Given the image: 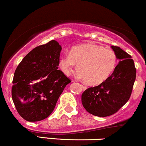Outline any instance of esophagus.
Segmentation results:
<instances>
[{
  "label": "esophagus",
  "instance_id": "esophagus-1",
  "mask_svg": "<svg viewBox=\"0 0 146 146\" xmlns=\"http://www.w3.org/2000/svg\"><path fill=\"white\" fill-rule=\"evenodd\" d=\"M81 86H82V88L84 90H85L87 88V87L86 86H84V85H81Z\"/></svg>",
  "mask_w": 146,
  "mask_h": 146
}]
</instances>
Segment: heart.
<instances>
[{"label": "heart", "instance_id": "obj_1", "mask_svg": "<svg viewBox=\"0 0 146 146\" xmlns=\"http://www.w3.org/2000/svg\"><path fill=\"white\" fill-rule=\"evenodd\" d=\"M60 66L66 75H70L78 65V78L90 85H98L106 81L115 71L117 64L116 53L96 44H85L71 48L70 54L60 59Z\"/></svg>", "mask_w": 146, "mask_h": 146}]
</instances>
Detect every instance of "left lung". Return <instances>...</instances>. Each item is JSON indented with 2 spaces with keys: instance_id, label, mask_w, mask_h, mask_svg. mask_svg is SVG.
<instances>
[{
  "instance_id": "left-lung-1",
  "label": "left lung",
  "mask_w": 146,
  "mask_h": 146,
  "mask_svg": "<svg viewBox=\"0 0 146 146\" xmlns=\"http://www.w3.org/2000/svg\"><path fill=\"white\" fill-rule=\"evenodd\" d=\"M111 48L120 60L115 71L106 81L87 88L82 95L84 108L95 116L108 117L117 113L130 99L136 79L131 56L119 46Z\"/></svg>"
}]
</instances>
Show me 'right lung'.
I'll return each instance as SVG.
<instances>
[{"label":"right lung","mask_w":146,"mask_h":146,"mask_svg":"<svg viewBox=\"0 0 146 146\" xmlns=\"http://www.w3.org/2000/svg\"><path fill=\"white\" fill-rule=\"evenodd\" d=\"M62 46L51 40L31 50L15 71L11 96L24 119L38 121L52 113L58 98L71 82L58 70Z\"/></svg>","instance_id":"right-lung-1"}]
</instances>
